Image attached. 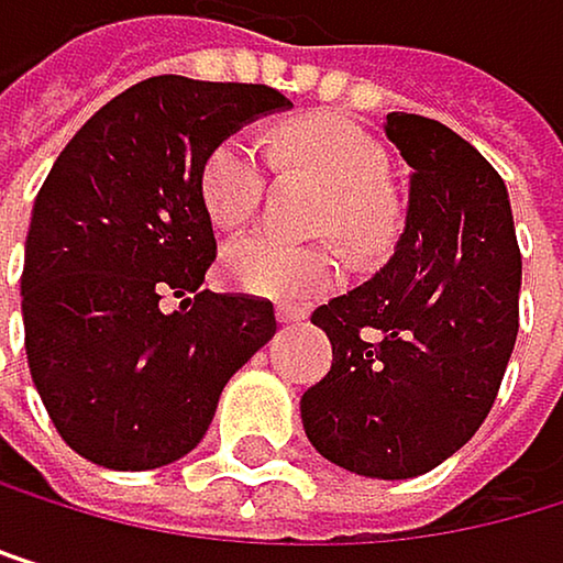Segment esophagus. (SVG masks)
Returning a JSON list of instances; mask_svg holds the SVG:
<instances>
[{"instance_id":"1","label":"esophagus","mask_w":563,"mask_h":563,"mask_svg":"<svg viewBox=\"0 0 563 563\" xmlns=\"http://www.w3.org/2000/svg\"><path fill=\"white\" fill-rule=\"evenodd\" d=\"M276 320L279 323H297V320H303V310L290 307V303H276Z\"/></svg>"}]
</instances>
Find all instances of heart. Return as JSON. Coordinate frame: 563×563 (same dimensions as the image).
Segmentation results:
<instances>
[{
    "label": "heart",
    "instance_id": "b5f03b06",
    "mask_svg": "<svg viewBox=\"0 0 563 563\" xmlns=\"http://www.w3.org/2000/svg\"><path fill=\"white\" fill-rule=\"evenodd\" d=\"M273 158L313 175L331 191L328 225L347 250L367 253L385 240L388 162L361 128L338 118L287 124L273 137ZM263 191L266 165L250 137H229L212 147L202 165V199L219 225H243L260 209ZM222 276L243 294L307 300L334 287L338 260L320 246H294L269 232H253L222 250Z\"/></svg>",
    "mask_w": 563,
    "mask_h": 563
}]
</instances>
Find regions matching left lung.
Returning <instances> with one entry per match:
<instances>
[{"label":"left lung","instance_id":"1","mask_svg":"<svg viewBox=\"0 0 563 563\" xmlns=\"http://www.w3.org/2000/svg\"><path fill=\"white\" fill-rule=\"evenodd\" d=\"M412 168L391 260L313 310L331 372L300 398L323 460L412 479L463 449L500 391L520 328V246L504 178L439 121L388 114Z\"/></svg>","mask_w":563,"mask_h":563}]
</instances>
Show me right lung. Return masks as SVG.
<instances>
[{
    "instance_id": "1",
    "label": "right lung",
    "mask_w": 563,
    "mask_h": 563,
    "mask_svg": "<svg viewBox=\"0 0 563 563\" xmlns=\"http://www.w3.org/2000/svg\"><path fill=\"white\" fill-rule=\"evenodd\" d=\"M287 107L263 84L147 77L53 162L26 235L23 328L33 385L84 460L131 473L181 460L276 334L269 300L202 290L216 260L202 165ZM165 292L183 300L172 314Z\"/></svg>"
}]
</instances>
